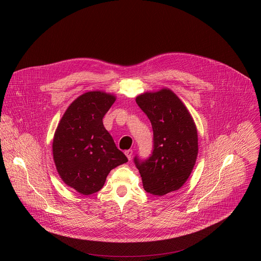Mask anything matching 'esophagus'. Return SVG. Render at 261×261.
I'll return each instance as SVG.
<instances>
[{
	"label": "esophagus",
	"mask_w": 261,
	"mask_h": 261,
	"mask_svg": "<svg viewBox=\"0 0 261 261\" xmlns=\"http://www.w3.org/2000/svg\"><path fill=\"white\" fill-rule=\"evenodd\" d=\"M124 153H125V155H126V158L128 159V161H130L132 160V158H133V150H125L124 151Z\"/></svg>",
	"instance_id": "1"
}]
</instances>
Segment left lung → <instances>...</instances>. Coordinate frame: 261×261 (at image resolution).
<instances>
[{
	"label": "left lung",
	"instance_id": "1",
	"mask_svg": "<svg viewBox=\"0 0 261 261\" xmlns=\"http://www.w3.org/2000/svg\"><path fill=\"white\" fill-rule=\"evenodd\" d=\"M153 129L152 152L147 160L135 156L144 189L163 196L178 190L194 167L198 146L195 124L180 98L170 89L146 92L136 98Z\"/></svg>",
	"mask_w": 261,
	"mask_h": 261
}]
</instances>
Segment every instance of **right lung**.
Returning <instances> with one entry per match:
<instances>
[{
  "label": "right lung",
  "mask_w": 261,
  "mask_h": 261,
  "mask_svg": "<svg viewBox=\"0 0 261 261\" xmlns=\"http://www.w3.org/2000/svg\"><path fill=\"white\" fill-rule=\"evenodd\" d=\"M115 96L89 91L76 98L65 112L55 135L52 152L63 181L81 194L97 192L111 170L125 164L102 124Z\"/></svg>",
  "instance_id": "1"
}]
</instances>
